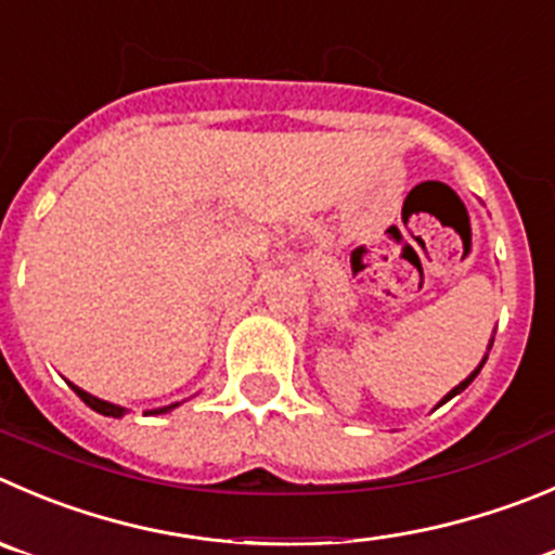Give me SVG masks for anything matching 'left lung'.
<instances>
[{
    "label": "left lung",
    "mask_w": 555,
    "mask_h": 555,
    "mask_svg": "<svg viewBox=\"0 0 555 555\" xmlns=\"http://www.w3.org/2000/svg\"><path fill=\"white\" fill-rule=\"evenodd\" d=\"M490 346H493V343H490ZM485 360H488V353H485ZM485 360H482V362H479V367H477V371H474V373H472V376H468V378H466V382H461V384H457V387H455V389H452V392H447V395H444V400H441V403H447V400H452V398H455V395H457V392H463V389H466V387H468V384H472V382H474V378H477V373H479V371H482ZM441 403H439V405H441Z\"/></svg>",
    "instance_id": "left-lung-1"
}]
</instances>
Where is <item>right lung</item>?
Listing matches in <instances>:
<instances>
[{
  "instance_id": "add662e5",
  "label": "right lung",
  "mask_w": 555,
  "mask_h": 555,
  "mask_svg": "<svg viewBox=\"0 0 555 555\" xmlns=\"http://www.w3.org/2000/svg\"><path fill=\"white\" fill-rule=\"evenodd\" d=\"M73 387V392L78 395V398L83 400V403L89 405V409L92 411H98V414H103V416H122L125 414V409L122 405H114V403H108V400H100V398H94V395H89V392H83L81 387H76V384H70ZM179 403H171V405H163V409H155V411H146V414H166V411H171V409H177Z\"/></svg>"
}]
</instances>
